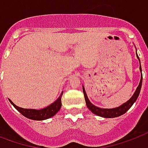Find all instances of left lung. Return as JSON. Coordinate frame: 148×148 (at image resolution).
I'll use <instances>...</instances> for the list:
<instances>
[{
	"label": "left lung",
	"instance_id": "8db88e82",
	"mask_svg": "<svg viewBox=\"0 0 148 148\" xmlns=\"http://www.w3.org/2000/svg\"><path fill=\"white\" fill-rule=\"evenodd\" d=\"M136 55H137V53H136ZM137 58L139 59V61H140V58L138 57V55ZM140 72H142L141 66H140ZM142 77H143V76L141 75L140 84H139V86L137 87L136 90L135 91L134 95H132V97L131 99H129L128 102H126L125 103H124L123 105L120 106L119 107H117V108L114 109H102L99 108V107H97L95 106H94L92 103H90V102L89 99H88V98H87V94L85 92L84 87H83V91H84V95L85 102H86L87 106L88 107V109L95 114H96L98 116H100V117H106V118L117 117L121 116V115H122V114H125L126 112L130 109V107H131L133 105V103L136 101V99H137L138 96H139V95H140L141 86H142Z\"/></svg>",
	"mask_w": 148,
	"mask_h": 148
}]
</instances>
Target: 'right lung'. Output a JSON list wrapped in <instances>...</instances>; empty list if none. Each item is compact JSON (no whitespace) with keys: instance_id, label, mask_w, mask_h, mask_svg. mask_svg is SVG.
I'll return each instance as SVG.
<instances>
[{"instance_id":"add662e5","label":"right lung","mask_w":148,"mask_h":148,"mask_svg":"<svg viewBox=\"0 0 148 148\" xmlns=\"http://www.w3.org/2000/svg\"><path fill=\"white\" fill-rule=\"evenodd\" d=\"M63 95V91L61 92V95L58 98V100H56L53 103H52L51 105L47 106L46 108L42 109V110H32V109H23L20 108L19 106H17L14 104L13 102L11 100L10 102L13 105L15 108L19 111V113L23 114V116L27 117L29 119L35 120V121H42V120L48 119L49 117L54 116L55 114L60 110L61 107V97Z\"/></svg>"}]
</instances>
